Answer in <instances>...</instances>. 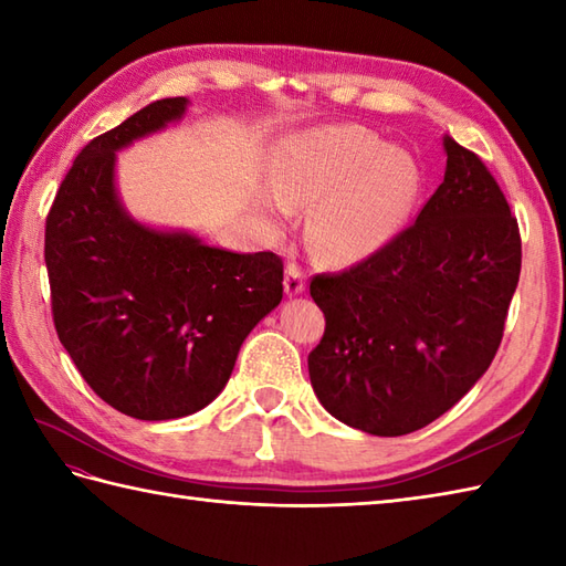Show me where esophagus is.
Instances as JSON below:
<instances>
[{
    "instance_id": "1",
    "label": "esophagus",
    "mask_w": 566,
    "mask_h": 566,
    "mask_svg": "<svg viewBox=\"0 0 566 566\" xmlns=\"http://www.w3.org/2000/svg\"><path fill=\"white\" fill-rule=\"evenodd\" d=\"M304 286H306V274H304V270L298 268L296 262H290V264H286L284 292L290 294V296H296V294H302V292H304Z\"/></svg>"
}]
</instances>
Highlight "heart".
Segmentation results:
<instances>
[{
    "instance_id": "b5f03b06",
    "label": "heart",
    "mask_w": 566,
    "mask_h": 566,
    "mask_svg": "<svg viewBox=\"0 0 566 566\" xmlns=\"http://www.w3.org/2000/svg\"><path fill=\"white\" fill-rule=\"evenodd\" d=\"M274 189L282 216L318 200L311 243L331 262H353L401 231L420 195V167L367 128L333 126L290 143L274 167Z\"/></svg>"
}]
</instances>
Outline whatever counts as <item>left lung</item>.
<instances>
[{
  "mask_svg": "<svg viewBox=\"0 0 566 566\" xmlns=\"http://www.w3.org/2000/svg\"><path fill=\"white\" fill-rule=\"evenodd\" d=\"M444 150L442 185L411 226L311 280L326 316L311 387L369 436H406L450 411L496 357L518 286L521 231L499 182L454 138Z\"/></svg>",
  "mask_w": 566,
  "mask_h": 566,
  "instance_id": "8db88e82",
  "label": "left lung"
}]
</instances>
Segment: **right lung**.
I'll return each instance as SVG.
<instances>
[{
  "mask_svg": "<svg viewBox=\"0 0 566 566\" xmlns=\"http://www.w3.org/2000/svg\"><path fill=\"white\" fill-rule=\"evenodd\" d=\"M160 99L92 138L45 219V268L57 338L102 401L138 420L211 403L240 345L282 302L284 262L238 255L187 233L130 221L114 191V150L185 114Z\"/></svg>",
  "mask_w": 566,
  "mask_h": 566,
  "instance_id": "obj_1",
  "label": "right lung"
}]
</instances>
